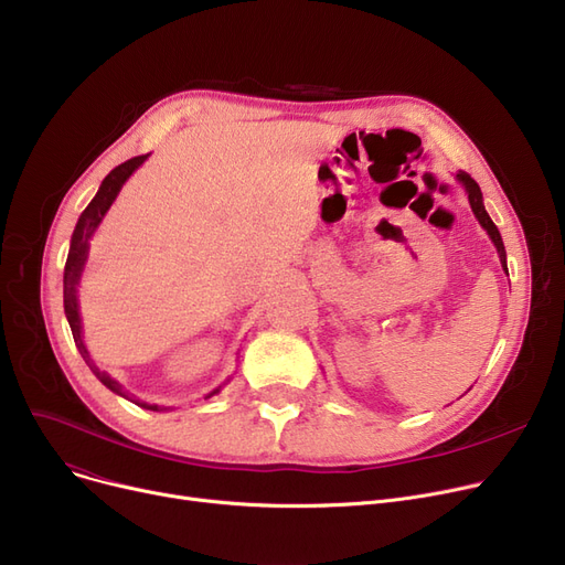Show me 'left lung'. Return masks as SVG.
Segmentation results:
<instances>
[{"mask_svg": "<svg viewBox=\"0 0 565 565\" xmlns=\"http://www.w3.org/2000/svg\"><path fill=\"white\" fill-rule=\"evenodd\" d=\"M456 178H458V181L465 185V192H467V199H469L471 211H473V215H477L479 224H481V226L488 231L490 241H492V243H494V247H497V254H499L501 267H503V270H507V275H509V267H507V249H503V243H501L499 228L494 226V222H492V220H490V215L486 213V205H483V194H481V188H479V183L473 181V178H471L467 171H460Z\"/></svg>", "mask_w": 565, "mask_h": 565, "instance_id": "left-lung-1", "label": "left lung"}]
</instances>
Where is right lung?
<instances>
[{
	"mask_svg": "<svg viewBox=\"0 0 565 565\" xmlns=\"http://www.w3.org/2000/svg\"><path fill=\"white\" fill-rule=\"evenodd\" d=\"M148 156H137L132 160H126L124 164H118L116 169H111L105 181L98 190V194L92 199V203H88L84 207V213L79 215L77 224H75V231H73V237H71V252H68V260H66V270H64V311H66V318H68V324H71V332H73V339H75V345L82 354V360L86 362V366L94 371V375L105 384L107 390H111L114 394L118 396H126L124 387L118 384L114 377H109L105 371H100L92 354H88L84 341H82V320H79V307H77V284H79V277H82V270H84V263H86V254H88V241H92L94 231L98 228V224L103 222L105 213L109 211V205L114 203L116 194L121 192L124 183L128 181V178L132 175V171L143 164ZM220 394V390L211 392L205 398H211ZM128 398V396H126ZM135 405L139 407H146V409H153V412H160L158 405H148V403H141V401H132Z\"/></svg>",
	"mask_w": 565,
	"mask_h": 565,
	"instance_id": "obj_1",
	"label": "right lung"
}]
</instances>
